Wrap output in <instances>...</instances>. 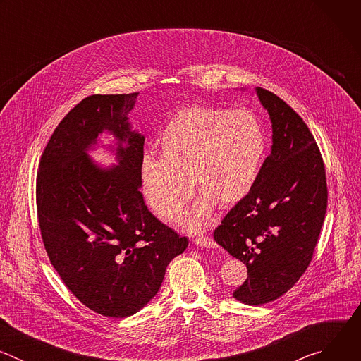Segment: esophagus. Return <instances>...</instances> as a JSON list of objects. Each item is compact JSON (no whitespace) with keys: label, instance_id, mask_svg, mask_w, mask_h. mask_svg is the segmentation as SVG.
<instances>
[{"label":"esophagus","instance_id":"obj_1","mask_svg":"<svg viewBox=\"0 0 361 361\" xmlns=\"http://www.w3.org/2000/svg\"><path fill=\"white\" fill-rule=\"evenodd\" d=\"M192 243L202 248H216V245H217L212 237H195L192 240Z\"/></svg>","mask_w":361,"mask_h":361}]
</instances>
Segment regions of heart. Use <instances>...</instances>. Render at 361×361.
Returning a JSON list of instances; mask_svg holds the SVG:
<instances>
[{"instance_id":"b5f03b06","label":"heart","mask_w":361,"mask_h":361,"mask_svg":"<svg viewBox=\"0 0 361 361\" xmlns=\"http://www.w3.org/2000/svg\"><path fill=\"white\" fill-rule=\"evenodd\" d=\"M159 147L161 157L144 156L140 163L148 207L160 220L173 221L195 187L201 198L178 223L201 231L216 204L230 207L250 192L260 173L266 137L250 111L192 106L167 123Z\"/></svg>"}]
</instances>
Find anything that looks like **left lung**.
<instances>
[{"label": "left lung", "instance_id": "left-lung-1", "mask_svg": "<svg viewBox=\"0 0 361 361\" xmlns=\"http://www.w3.org/2000/svg\"><path fill=\"white\" fill-rule=\"evenodd\" d=\"M267 110L273 145L250 192L214 231V240L247 267L234 298L250 305L277 300L313 259L327 209L326 170L302 118L276 94L255 88Z\"/></svg>", "mask_w": 361, "mask_h": 361}]
</instances>
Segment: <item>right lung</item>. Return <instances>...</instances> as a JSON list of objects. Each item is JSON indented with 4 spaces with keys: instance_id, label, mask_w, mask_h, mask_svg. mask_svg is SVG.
<instances>
[{
    "instance_id": "right-lung-1",
    "label": "right lung",
    "mask_w": 361,
    "mask_h": 361,
    "mask_svg": "<svg viewBox=\"0 0 361 361\" xmlns=\"http://www.w3.org/2000/svg\"><path fill=\"white\" fill-rule=\"evenodd\" d=\"M138 92L90 95L51 135L37 174L42 243L68 290L92 312L133 316L154 297L187 237L151 214L140 192L144 135L128 113ZM113 133L119 164L95 165L86 151Z\"/></svg>"
}]
</instances>
